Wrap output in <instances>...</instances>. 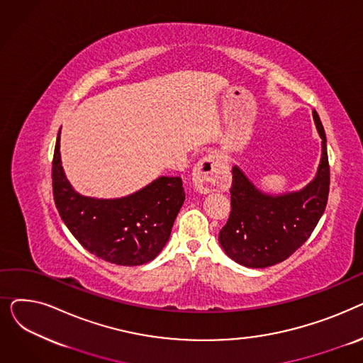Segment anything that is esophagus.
<instances>
[{
    "instance_id": "34e87169",
    "label": "esophagus",
    "mask_w": 363,
    "mask_h": 363,
    "mask_svg": "<svg viewBox=\"0 0 363 363\" xmlns=\"http://www.w3.org/2000/svg\"><path fill=\"white\" fill-rule=\"evenodd\" d=\"M223 159L219 152H211L203 157L194 167L193 181L201 193L212 191L223 182Z\"/></svg>"
}]
</instances>
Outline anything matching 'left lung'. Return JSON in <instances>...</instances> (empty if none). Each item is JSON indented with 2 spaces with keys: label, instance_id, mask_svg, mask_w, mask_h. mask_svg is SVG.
Wrapping results in <instances>:
<instances>
[{
  "label": "left lung",
  "instance_id": "1",
  "mask_svg": "<svg viewBox=\"0 0 363 363\" xmlns=\"http://www.w3.org/2000/svg\"><path fill=\"white\" fill-rule=\"evenodd\" d=\"M313 121L322 138L316 177L300 191L268 196L233 167L231 213L219 233L225 253L247 268H268L289 259L313 233L330 193L327 137L318 113Z\"/></svg>",
  "mask_w": 363,
  "mask_h": 363
}]
</instances>
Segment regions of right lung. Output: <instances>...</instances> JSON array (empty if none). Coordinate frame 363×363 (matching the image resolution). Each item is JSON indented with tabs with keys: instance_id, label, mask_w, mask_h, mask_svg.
I'll use <instances>...</instances> for the list:
<instances>
[{
	"instance_id": "add662e5",
	"label": "right lung",
	"mask_w": 363,
	"mask_h": 363,
	"mask_svg": "<svg viewBox=\"0 0 363 363\" xmlns=\"http://www.w3.org/2000/svg\"><path fill=\"white\" fill-rule=\"evenodd\" d=\"M51 178L55 207L73 237L89 253L122 266L147 263L162 252L185 200L179 177H160L122 199L81 196L62 167L60 130Z\"/></svg>"
}]
</instances>
